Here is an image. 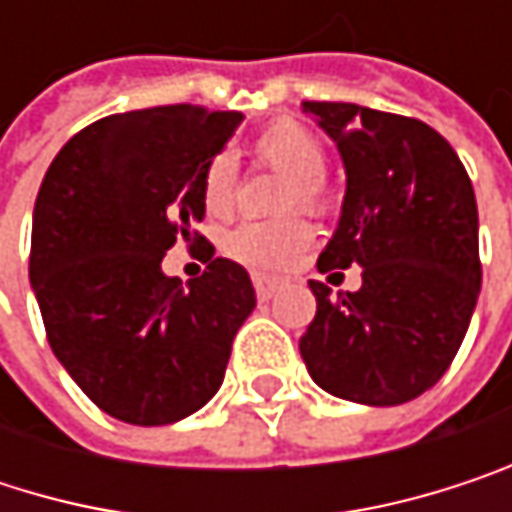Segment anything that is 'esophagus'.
<instances>
[{"mask_svg": "<svg viewBox=\"0 0 512 512\" xmlns=\"http://www.w3.org/2000/svg\"><path fill=\"white\" fill-rule=\"evenodd\" d=\"M252 281H255V293L257 299H269L275 290H278V278H272V275H266V272H252Z\"/></svg>", "mask_w": 512, "mask_h": 512, "instance_id": "obj_1", "label": "esophagus"}]
</instances>
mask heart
Here are the masks:
<instances>
[{"mask_svg":"<svg viewBox=\"0 0 512 512\" xmlns=\"http://www.w3.org/2000/svg\"><path fill=\"white\" fill-rule=\"evenodd\" d=\"M252 154L260 165L287 174L284 207H302L320 213L326 207V151L320 139L296 121H272L252 142ZM237 165L228 154H216L201 177L204 207L213 216H225L234 207ZM311 243V228L290 216L281 222H243L225 237V252L257 269H281Z\"/></svg>","mask_w":512,"mask_h":512,"instance_id":"1","label":"heart"}]
</instances>
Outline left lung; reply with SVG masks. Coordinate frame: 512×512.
Segmentation results:
<instances>
[{
  "label": "left lung",
  "mask_w": 512,
  "mask_h": 512,
  "mask_svg": "<svg viewBox=\"0 0 512 512\" xmlns=\"http://www.w3.org/2000/svg\"><path fill=\"white\" fill-rule=\"evenodd\" d=\"M347 168L341 222L317 260L361 266L356 293L308 281L317 314L299 338L311 379L353 403L397 406L433 388L460 350L477 293V201L457 151L418 118L356 103H302Z\"/></svg>",
  "instance_id": "1"
}]
</instances>
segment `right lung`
<instances>
[{"mask_svg":"<svg viewBox=\"0 0 512 512\" xmlns=\"http://www.w3.org/2000/svg\"><path fill=\"white\" fill-rule=\"evenodd\" d=\"M240 112L154 106L79 130L44 174L29 281L55 358L106 415L162 427L222 385L237 329L255 308L249 272L192 231L201 177ZM183 236L208 269L186 288L161 272Z\"/></svg>","mask_w":512,"mask_h":512,"instance_id":"1","label":"right lung"}]
</instances>
